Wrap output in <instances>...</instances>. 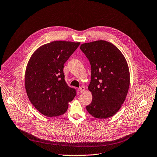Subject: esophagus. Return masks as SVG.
Segmentation results:
<instances>
[{
  "mask_svg": "<svg viewBox=\"0 0 157 157\" xmlns=\"http://www.w3.org/2000/svg\"><path fill=\"white\" fill-rule=\"evenodd\" d=\"M84 90H85V87L84 86H81L79 87V91H80V93H82Z\"/></svg>",
  "mask_w": 157,
  "mask_h": 157,
  "instance_id": "34e87169",
  "label": "esophagus"
}]
</instances>
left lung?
I'll return each instance as SVG.
<instances>
[{"label":"left lung","mask_w":157,"mask_h":157,"mask_svg":"<svg viewBox=\"0 0 157 157\" xmlns=\"http://www.w3.org/2000/svg\"><path fill=\"white\" fill-rule=\"evenodd\" d=\"M80 49L91 67L88 89L93 100L86 109L95 118L113 116L124 102L128 91L130 73L127 61L115 45L104 40L83 43Z\"/></svg>","instance_id":"left-lung-1"}]
</instances>
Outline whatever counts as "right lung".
I'll use <instances>...</instances> for the list:
<instances>
[{"mask_svg":"<svg viewBox=\"0 0 157 157\" xmlns=\"http://www.w3.org/2000/svg\"><path fill=\"white\" fill-rule=\"evenodd\" d=\"M79 42L55 41L43 44L32 55L26 68L25 89L32 105L47 117L64 114L76 95L64 80V64Z\"/></svg>","mask_w":157,"mask_h":157,"instance_id":"add662e5","label":"right lung"}]
</instances>
